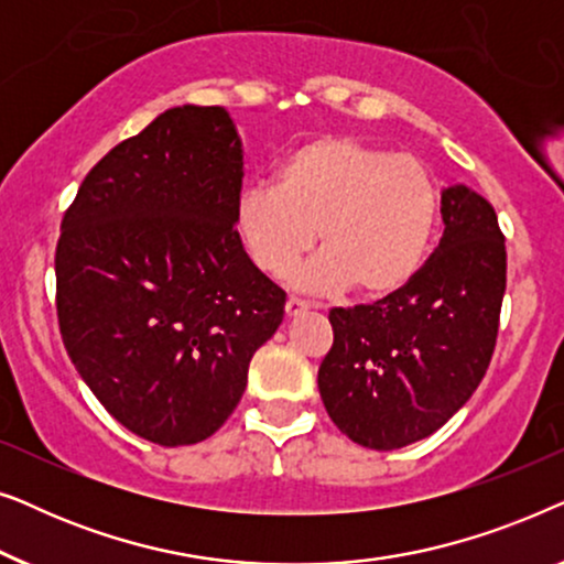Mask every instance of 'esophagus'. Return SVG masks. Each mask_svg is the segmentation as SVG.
<instances>
[{"instance_id":"esophagus-1","label":"esophagus","mask_w":564,"mask_h":564,"mask_svg":"<svg viewBox=\"0 0 564 564\" xmlns=\"http://www.w3.org/2000/svg\"><path fill=\"white\" fill-rule=\"evenodd\" d=\"M307 305L305 300H300V297H290L288 300V305H284V313H288V318H295V315H303L305 311H307Z\"/></svg>"}]
</instances>
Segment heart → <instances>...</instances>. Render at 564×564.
<instances>
[{
  "mask_svg": "<svg viewBox=\"0 0 564 564\" xmlns=\"http://www.w3.org/2000/svg\"><path fill=\"white\" fill-rule=\"evenodd\" d=\"M438 223V189L426 164L354 135L313 138L288 153L274 187L246 189L236 230L261 272L297 276L313 292L346 288L365 300L395 295L419 274Z\"/></svg>",
  "mask_w": 564,
  "mask_h": 564,
  "instance_id": "heart-1",
  "label": "heart"
}]
</instances>
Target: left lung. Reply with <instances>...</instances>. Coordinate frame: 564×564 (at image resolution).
Instances as JSON below:
<instances>
[{"mask_svg": "<svg viewBox=\"0 0 564 564\" xmlns=\"http://www.w3.org/2000/svg\"><path fill=\"white\" fill-rule=\"evenodd\" d=\"M444 236L419 274L372 305L328 313L318 390L338 431L390 452L442 429L482 382L506 292V241L488 199L442 192Z\"/></svg>", "mask_w": 564, "mask_h": 564, "instance_id": "left-lung-1", "label": "left lung"}]
</instances>
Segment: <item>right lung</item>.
<instances>
[{"label": "right lung", "instance_id": "right-lung-1", "mask_svg": "<svg viewBox=\"0 0 564 564\" xmlns=\"http://www.w3.org/2000/svg\"><path fill=\"white\" fill-rule=\"evenodd\" d=\"M241 180L230 115L172 107L91 166L61 220V338L107 413L145 442L213 436L282 323L288 297L236 230Z\"/></svg>", "mask_w": 564, "mask_h": 564}]
</instances>
